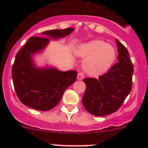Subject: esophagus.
<instances>
[{
    "mask_svg": "<svg viewBox=\"0 0 148 148\" xmlns=\"http://www.w3.org/2000/svg\"><path fill=\"white\" fill-rule=\"evenodd\" d=\"M84 78V74L82 72H79L78 73V74H77V79H79V80H82V79H83Z\"/></svg>",
    "mask_w": 148,
    "mask_h": 148,
    "instance_id": "esophagus-1",
    "label": "esophagus"
}]
</instances>
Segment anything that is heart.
I'll use <instances>...</instances> for the list:
<instances>
[{
    "mask_svg": "<svg viewBox=\"0 0 148 148\" xmlns=\"http://www.w3.org/2000/svg\"><path fill=\"white\" fill-rule=\"evenodd\" d=\"M74 52L80 58H87L84 62V69L91 75H100L108 71L116 56L114 46L102 40L80 44Z\"/></svg>",
    "mask_w": 148,
    "mask_h": 148,
    "instance_id": "obj_1",
    "label": "heart"
}]
</instances>
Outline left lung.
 <instances>
[{"label": "left lung", "instance_id": "obj_1", "mask_svg": "<svg viewBox=\"0 0 148 148\" xmlns=\"http://www.w3.org/2000/svg\"><path fill=\"white\" fill-rule=\"evenodd\" d=\"M118 62L103 75L83 79L86 86L82 97L84 108L94 116H106L116 112L121 107L132 88L134 66L128 51L116 39Z\"/></svg>", "mask_w": 148, "mask_h": 148}]
</instances>
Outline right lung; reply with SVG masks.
I'll use <instances>...</instances> for the list:
<instances>
[{"label":"right lung","mask_w":148,"mask_h":148,"mask_svg":"<svg viewBox=\"0 0 148 148\" xmlns=\"http://www.w3.org/2000/svg\"><path fill=\"white\" fill-rule=\"evenodd\" d=\"M74 28L54 29L42 32L50 38H64ZM49 38L32 37L17 53L12 69V77L16 94L23 105L38 110L46 111L55 107L63 93L77 79L76 71H61L55 68H37L32 55L42 51Z\"/></svg>","instance_id":"obj_1"}]
</instances>
